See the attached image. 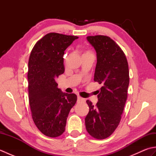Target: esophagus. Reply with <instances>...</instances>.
<instances>
[{"mask_svg":"<svg viewBox=\"0 0 156 156\" xmlns=\"http://www.w3.org/2000/svg\"><path fill=\"white\" fill-rule=\"evenodd\" d=\"M86 101V100L84 98H82L80 97H78V99H77V102L78 103H80V102H84Z\"/></svg>","mask_w":156,"mask_h":156,"instance_id":"1","label":"esophagus"}]
</instances>
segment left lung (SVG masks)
<instances>
[{
  "instance_id": "left-lung-1",
  "label": "left lung",
  "mask_w": 156,
  "mask_h": 156,
  "mask_svg": "<svg viewBox=\"0 0 156 156\" xmlns=\"http://www.w3.org/2000/svg\"><path fill=\"white\" fill-rule=\"evenodd\" d=\"M87 39L97 52L94 80L102 87L95 106L87 101L89 112L85 125L92 137L103 140L113 133L121 121L127 98L129 66L124 52L109 37L95 35Z\"/></svg>"
}]
</instances>
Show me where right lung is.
Instances as JSON below:
<instances>
[{"instance_id":"1","label":"right lung","mask_w":156,"mask_h":156,"mask_svg":"<svg viewBox=\"0 0 156 156\" xmlns=\"http://www.w3.org/2000/svg\"><path fill=\"white\" fill-rule=\"evenodd\" d=\"M77 36L49 33L36 43L28 64L29 101L36 127L48 137L65 131L66 120L77 101L75 94L62 92L56 79L64 72V51Z\"/></svg>"}]
</instances>
